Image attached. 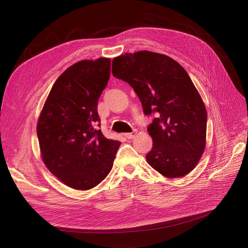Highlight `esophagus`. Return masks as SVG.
<instances>
[{
	"label": "esophagus",
	"instance_id": "34e87169",
	"mask_svg": "<svg viewBox=\"0 0 248 248\" xmlns=\"http://www.w3.org/2000/svg\"><path fill=\"white\" fill-rule=\"evenodd\" d=\"M135 135H136V131H133V132H130V133H125V134H124V136H125L127 139H132Z\"/></svg>",
	"mask_w": 248,
	"mask_h": 248
}]
</instances>
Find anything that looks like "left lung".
I'll use <instances>...</instances> for the list:
<instances>
[{
	"mask_svg": "<svg viewBox=\"0 0 248 248\" xmlns=\"http://www.w3.org/2000/svg\"><path fill=\"white\" fill-rule=\"evenodd\" d=\"M112 74L133 88L146 116H155L147 127L149 166L170 179L192 171L205 149L207 111L185 68L164 54L138 51L115 57Z\"/></svg>",
	"mask_w": 248,
	"mask_h": 248,
	"instance_id": "obj_1",
	"label": "left lung"
}]
</instances>
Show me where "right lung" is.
Listing matches in <instances>:
<instances>
[{
  "label": "right lung",
  "mask_w": 248,
  "mask_h": 248,
  "mask_svg": "<svg viewBox=\"0 0 248 248\" xmlns=\"http://www.w3.org/2000/svg\"><path fill=\"white\" fill-rule=\"evenodd\" d=\"M111 61H81L56 79L43 106L37 137L42 159L57 179L90 190L112 170L121 142L106 138L98 100L110 78Z\"/></svg>",
  "instance_id": "obj_1"
}]
</instances>
